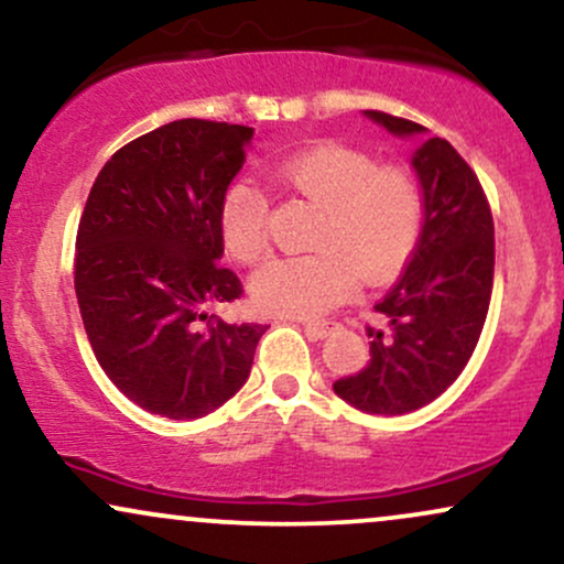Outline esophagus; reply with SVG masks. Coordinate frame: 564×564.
Instances as JSON below:
<instances>
[{"label":"esophagus","instance_id":"esophagus-1","mask_svg":"<svg viewBox=\"0 0 564 564\" xmlns=\"http://www.w3.org/2000/svg\"><path fill=\"white\" fill-rule=\"evenodd\" d=\"M336 328V323L332 321H313V323H304V334H307V339L318 341V339H326L328 334H332Z\"/></svg>","mask_w":564,"mask_h":564}]
</instances>
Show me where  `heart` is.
<instances>
[{"label": "heart", "mask_w": 564, "mask_h": 564, "mask_svg": "<svg viewBox=\"0 0 564 564\" xmlns=\"http://www.w3.org/2000/svg\"><path fill=\"white\" fill-rule=\"evenodd\" d=\"M278 185L318 206L310 254L262 264L249 281L254 307L270 315L313 318L349 296L355 275L381 283L416 249L424 225V191L408 166L377 164L368 153L321 142L283 159ZM268 198L251 183L228 187L219 204V236L236 262L268 251Z\"/></svg>", "instance_id": "1"}]
</instances>
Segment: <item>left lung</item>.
Returning a JSON list of instances; mask_svg holds the SVG:
<instances>
[{
	"label": "left lung",
	"instance_id": "left-lung-1",
	"mask_svg": "<svg viewBox=\"0 0 564 564\" xmlns=\"http://www.w3.org/2000/svg\"><path fill=\"white\" fill-rule=\"evenodd\" d=\"M394 134L424 132L416 121L366 111ZM424 191V228L405 273L373 304L371 360L334 392L366 413L400 416L440 398L469 364L488 318L496 238L488 196L471 166L443 138L413 156Z\"/></svg>",
	"mask_w": 564,
	"mask_h": 564
}]
</instances>
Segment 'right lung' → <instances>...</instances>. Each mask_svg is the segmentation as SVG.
I'll return each instance as SVG.
<instances>
[{
    "instance_id": "obj_1",
    "label": "right lung",
    "mask_w": 564,
    "mask_h": 564,
    "mask_svg": "<svg viewBox=\"0 0 564 564\" xmlns=\"http://www.w3.org/2000/svg\"><path fill=\"white\" fill-rule=\"evenodd\" d=\"M254 129L180 119L140 134L97 174L76 230L74 286L89 345L132 403L206 416L249 379L262 323H228L241 300L219 264V204Z\"/></svg>"
}]
</instances>
